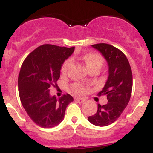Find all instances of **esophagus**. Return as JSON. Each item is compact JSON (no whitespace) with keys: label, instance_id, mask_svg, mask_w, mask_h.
I'll return each instance as SVG.
<instances>
[{"label":"esophagus","instance_id":"1","mask_svg":"<svg viewBox=\"0 0 153 153\" xmlns=\"http://www.w3.org/2000/svg\"><path fill=\"white\" fill-rule=\"evenodd\" d=\"M76 101L79 103H83V102H84L86 101V100L84 98H81V97H77V98H76Z\"/></svg>","mask_w":153,"mask_h":153}]
</instances>
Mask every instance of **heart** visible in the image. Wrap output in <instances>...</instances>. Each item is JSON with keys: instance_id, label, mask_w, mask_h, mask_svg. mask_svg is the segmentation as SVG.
<instances>
[{"instance_id": "obj_1", "label": "heart", "mask_w": 153, "mask_h": 153, "mask_svg": "<svg viewBox=\"0 0 153 153\" xmlns=\"http://www.w3.org/2000/svg\"><path fill=\"white\" fill-rule=\"evenodd\" d=\"M81 59H82V60H83L89 70H91L95 68L100 69L103 64V59H102V56L100 55L97 54V53H85L84 55L81 56ZM71 64H72L71 60H67V61L64 62L61 67V74L63 75L67 74V70H69ZM72 90L75 93H83L85 91V87L81 83H76L73 85Z\"/></svg>"}]
</instances>
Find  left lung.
I'll return each mask as SVG.
<instances>
[{
	"label": "left lung",
	"mask_w": 153,
	"mask_h": 153,
	"mask_svg": "<svg viewBox=\"0 0 153 153\" xmlns=\"http://www.w3.org/2000/svg\"><path fill=\"white\" fill-rule=\"evenodd\" d=\"M103 56L108 64V78L99 95H106L108 102L101 106L88 120L97 126H106L114 123L128 105L132 89L130 65L123 53L107 44L92 45Z\"/></svg>",
	"instance_id": "1"
}]
</instances>
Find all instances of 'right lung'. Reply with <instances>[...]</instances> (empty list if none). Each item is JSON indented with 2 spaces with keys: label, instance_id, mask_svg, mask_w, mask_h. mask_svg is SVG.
Returning <instances> with one entry per match:
<instances>
[{
  "label": "right lung",
  "instance_id": "add662e5",
  "mask_svg": "<svg viewBox=\"0 0 153 153\" xmlns=\"http://www.w3.org/2000/svg\"><path fill=\"white\" fill-rule=\"evenodd\" d=\"M75 47L51 44L38 47L26 57L18 76V90L23 107L36 125L49 129L63 121L69 103L74 101L70 94L56 99L50 89L60 78L63 63Z\"/></svg>",
  "mask_w": 153,
  "mask_h": 153
}]
</instances>
